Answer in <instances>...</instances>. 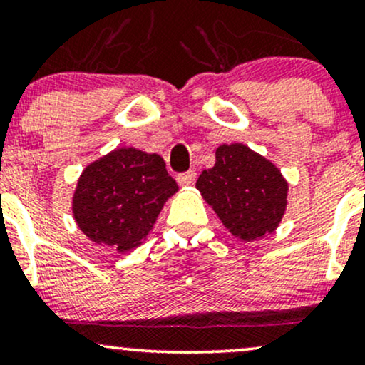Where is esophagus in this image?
<instances>
[{"instance_id": "obj_1", "label": "esophagus", "mask_w": 365, "mask_h": 365, "mask_svg": "<svg viewBox=\"0 0 365 365\" xmlns=\"http://www.w3.org/2000/svg\"><path fill=\"white\" fill-rule=\"evenodd\" d=\"M177 180L180 185H190V183L195 182V171L188 170V171H183V173H178Z\"/></svg>"}]
</instances>
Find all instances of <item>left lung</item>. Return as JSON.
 Wrapping results in <instances>:
<instances>
[{
  "label": "left lung",
  "mask_w": 365,
  "mask_h": 365,
  "mask_svg": "<svg viewBox=\"0 0 365 365\" xmlns=\"http://www.w3.org/2000/svg\"><path fill=\"white\" fill-rule=\"evenodd\" d=\"M206 202L233 235L255 240L282 221L288 185L273 163L247 145H220L216 163L197 180Z\"/></svg>",
  "instance_id": "1"
}]
</instances>
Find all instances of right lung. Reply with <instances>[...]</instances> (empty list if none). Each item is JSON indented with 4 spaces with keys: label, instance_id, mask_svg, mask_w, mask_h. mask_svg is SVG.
<instances>
[{
    "label": "right lung",
    "instance_id": "1",
    "mask_svg": "<svg viewBox=\"0 0 365 365\" xmlns=\"http://www.w3.org/2000/svg\"><path fill=\"white\" fill-rule=\"evenodd\" d=\"M177 190L161 156L121 148L83 170L73 216L92 242L127 252L140 245Z\"/></svg>",
    "mask_w": 365,
    "mask_h": 365
}]
</instances>
